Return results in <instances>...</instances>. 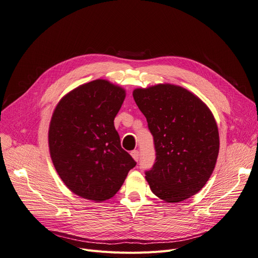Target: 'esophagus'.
Listing matches in <instances>:
<instances>
[{"label":"esophagus","instance_id":"obj_1","mask_svg":"<svg viewBox=\"0 0 258 258\" xmlns=\"http://www.w3.org/2000/svg\"><path fill=\"white\" fill-rule=\"evenodd\" d=\"M131 155H132V157L134 158V160H136V161H138V160H139V158H140V153H139V151H138V150L132 151Z\"/></svg>","mask_w":258,"mask_h":258}]
</instances>
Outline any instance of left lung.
I'll return each instance as SVG.
<instances>
[{"label": "left lung", "instance_id": "1", "mask_svg": "<svg viewBox=\"0 0 258 258\" xmlns=\"http://www.w3.org/2000/svg\"><path fill=\"white\" fill-rule=\"evenodd\" d=\"M133 96L154 138L155 163L145 170L151 190L168 203L196 195L209 180L219 155L212 113L192 93L173 85L137 89Z\"/></svg>", "mask_w": 258, "mask_h": 258}]
</instances>
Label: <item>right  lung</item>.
<instances>
[{
    "mask_svg": "<svg viewBox=\"0 0 258 258\" xmlns=\"http://www.w3.org/2000/svg\"><path fill=\"white\" fill-rule=\"evenodd\" d=\"M125 92L97 79L59 101L49 128L50 155L75 195L101 202L114 197L137 162L121 147L114 119Z\"/></svg>",
    "mask_w": 258,
    "mask_h": 258,
    "instance_id": "1",
    "label": "right lung"
}]
</instances>
